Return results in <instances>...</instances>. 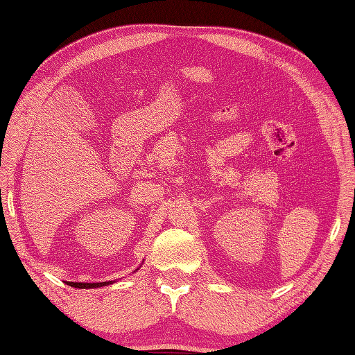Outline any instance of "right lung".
I'll return each mask as SVG.
<instances>
[{"label":"right lung","mask_w":355,"mask_h":355,"mask_svg":"<svg viewBox=\"0 0 355 355\" xmlns=\"http://www.w3.org/2000/svg\"><path fill=\"white\" fill-rule=\"evenodd\" d=\"M110 284H112V281H110V282H93V284H87V282H67V285L74 286V288H99V286H105V285H110Z\"/></svg>","instance_id":"obj_1"}]
</instances>
